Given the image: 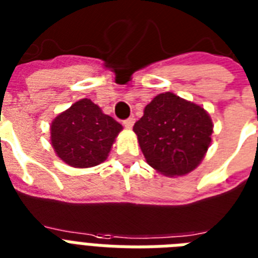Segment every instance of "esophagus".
I'll return each instance as SVG.
<instances>
[{"mask_svg":"<svg viewBox=\"0 0 258 258\" xmlns=\"http://www.w3.org/2000/svg\"><path fill=\"white\" fill-rule=\"evenodd\" d=\"M134 123H135V117L134 116H130L128 119L123 120V124H124L125 128H131V127L134 125Z\"/></svg>","mask_w":258,"mask_h":258,"instance_id":"1","label":"esophagus"}]
</instances>
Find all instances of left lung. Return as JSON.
Returning <instances> with one entry per match:
<instances>
[{
    "mask_svg": "<svg viewBox=\"0 0 258 258\" xmlns=\"http://www.w3.org/2000/svg\"><path fill=\"white\" fill-rule=\"evenodd\" d=\"M134 131L151 167L169 176L184 175L208 151L213 123L202 107L166 92L146 105Z\"/></svg>",
    "mask_w": 258,
    "mask_h": 258,
    "instance_id": "obj_1",
    "label": "left lung"
}]
</instances>
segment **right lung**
I'll use <instances>...</instances> for the list:
<instances>
[{"instance_id": "obj_1", "label": "right lung", "mask_w": 258, "mask_h": 258, "mask_svg": "<svg viewBox=\"0 0 258 258\" xmlns=\"http://www.w3.org/2000/svg\"><path fill=\"white\" fill-rule=\"evenodd\" d=\"M121 124L89 99L60 113L50 125V141L62 161L74 167H92L108 157Z\"/></svg>"}]
</instances>
